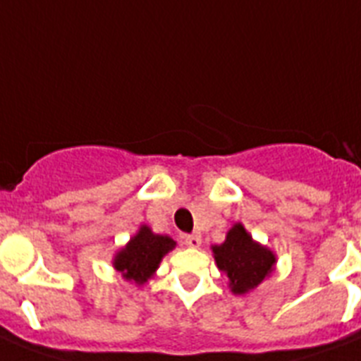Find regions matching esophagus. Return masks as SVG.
I'll return each instance as SVG.
<instances>
[{
  "instance_id": "34e87169",
  "label": "esophagus",
  "mask_w": 361,
  "mask_h": 361,
  "mask_svg": "<svg viewBox=\"0 0 361 361\" xmlns=\"http://www.w3.org/2000/svg\"><path fill=\"white\" fill-rule=\"evenodd\" d=\"M185 245L196 249V247L202 245V236H200V234H189V236H185Z\"/></svg>"
}]
</instances>
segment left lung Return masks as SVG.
Wrapping results in <instances>:
<instances>
[{
  "instance_id": "8db88e82",
  "label": "left lung",
  "mask_w": 361,
  "mask_h": 361,
  "mask_svg": "<svg viewBox=\"0 0 361 361\" xmlns=\"http://www.w3.org/2000/svg\"><path fill=\"white\" fill-rule=\"evenodd\" d=\"M212 252L219 271L227 272L234 294H245L258 287L271 274L276 262L271 250L252 241L241 224L234 225L227 240L212 247Z\"/></svg>"
}]
</instances>
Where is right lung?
I'll return each instance as SVG.
<instances>
[{
  "mask_svg": "<svg viewBox=\"0 0 361 361\" xmlns=\"http://www.w3.org/2000/svg\"><path fill=\"white\" fill-rule=\"evenodd\" d=\"M174 245L176 241L172 238L154 234L147 225H143L140 233L128 241V245L116 255L114 267L127 280L142 285L152 276L163 256Z\"/></svg>",
  "mask_w": 361,
  "mask_h": 361,
  "instance_id": "1",
  "label": "right lung"
}]
</instances>
